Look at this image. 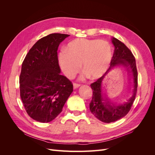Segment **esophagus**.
Wrapping results in <instances>:
<instances>
[{
    "mask_svg": "<svg viewBox=\"0 0 155 155\" xmlns=\"http://www.w3.org/2000/svg\"><path fill=\"white\" fill-rule=\"evenodd\" d=\"M79 87H80V85H79V84H77V83H74V84H73L74 89H76V88H79Z\"/></svg>",
    "mask_w": 155,
    "mask_h": 155,
    "instance_id": "obj_1",
    "label": "esophagus"
}]
</instances>
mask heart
<instances>
[{"mask_svg":"<svg viewBox=\"0 0 155 155\" xmlns=\"http://www.w3.org/2000/svg\"><path fill=\"white\" fill-rule=\"evenodd\" d=\"M64 53L59 56V63L68 78H73L79 70L89 78H101L109 69L112 59V48L109 42L100 39H74L64 48Z\"/></svg>","mask_w":155,"mask_h":155,"instance_id":"obj_1","label":"heart"}]
</instances>
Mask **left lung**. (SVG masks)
<instances>
[{
    "mask_svg": "<svg viewBox=\"0 0 155 155\" xmlns=\"http://www.w3.org/2000/svg\"><path fill=\"white\" fill-rule=\"evenodd\" d=\"M112 42L114 46V51L110 66L107 72L116 68H125L130 76L129 80L132 81L133 88L131 96L126 102L117 104L107 97L102 88V81L106 72L91 84L93 96L89 107L92 114L104 123L114 122L127 115L135 100L138 86V72L134 55L123 43L115 37H112Z\"/></svg>",
    "mask_w": 155,
    "mask_h": 155,
    "instance_id": "8db88e82",
    "label": "left lung"
}]
</instances>
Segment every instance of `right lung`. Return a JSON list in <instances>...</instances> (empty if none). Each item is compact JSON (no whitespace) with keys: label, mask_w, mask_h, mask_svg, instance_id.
<instances>
[{"label":"right lung","mask_w":155,"mask_h":155,"mask_svg":"<svg viewBox=\"0 0 155 155\" xmlns=\"http://www.w3.org/2000/svg\"><path fill=\"white\" fill-rule=\"evenodd\" d=\"M70 36L51 34L37 41L22 64L20 94L25 110L41 123L54 120L73 92L72 83L61 74L57 51Z\"/></svg>","instance_id":"right-lung-1"}]
</instances>
